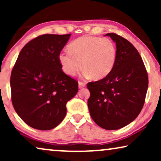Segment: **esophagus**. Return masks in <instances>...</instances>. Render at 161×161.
I'll list each match as a JSON object with an SVG mask.
<instances>
[{
  "label": "esophagus",
  "mask_w": 161,
  "mask_h": 161,
  "mask_svg": "<svg viewBox=\"0 0 161 161\" xmlns=\"http://www.w3.org/2000/svg\"><path fill=\"white\" fill-rule=\"evenodd\" d=\"M86 86V84L83 82H81V81H79L78 82V87L79 89H82V88L85 87Z\"/></svg>",
  "instance_id": "esophagus-1"
}]
</instances>
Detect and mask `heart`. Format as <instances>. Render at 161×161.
Masks as SVG:
<instances>
[{"instance_id": "b5f03b06", "label": "heart", "mask_w": 161, "mask_h": 161, "mask_svg": "<svg viewBox=\"0 0 161 161\" xmlns=\"http://www.w3.org/2000/svg\"><path fill=\"white\" fill-rule=\"evenodd\" d=\"M68 50L60 52L58 58L63 72L71 77L83 67L85 77L100 80L111 73L117 60L116 44L102 37H79L68 45Z\"/></svg>"}]
</instances>
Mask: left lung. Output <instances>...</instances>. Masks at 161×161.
Masks as SVG:
<instances>
[{"mask_svg":"<svg viewBox=\"0 0 161 161\" xmlns=\"http://www.w3.org/2000/svg\"><path fill=\"white\" fill-rule=\"evenodd\" d=\"M117 47V60L108 75L90 82L88 107L92 119L105 130H118L133 122L144 106L148 75L136 47L122 36L109 33Z\"/></svg>","mask_w":161,"mask_h":161,"instance_id":"obj_1","label":"left lung"}]
</instances>
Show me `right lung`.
<instances>
[{
  "mask_svg": "<svg viewBox=\"0 0 161 161\" xmlns=\"http://www.w3.org/2000/svg\"><path fill=\"white\" fill-rule=\"evenodd\" d=\"M71 34H44L21 50L11 74L12 102L28 125L40 130L60 124L66 104L78 91V83L61 69L58 54Z\"/></svg>",
  "mask_w": 161,
  "mask_h": 161,
  "instance_id": "1",
  "label": "right lung"
}]
</instances>
